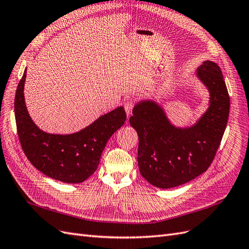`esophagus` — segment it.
<instances>
[{
  "label": "esophagus",
  "instance_id": "esophagus-1",
  "mask_svg": "<svg viewBox=\"0 0 249 249\" xmlns=\"http://www.w3.org/2000/svg\"><path fill=\"white\" fill-rule=\"evenodd\" d=\"M135 106V102L134 100L132 99H127L124 101V110L126 112V115L130 116L132 114V111H133V108Z\"/></svg>",
  "mask_w": 249,
  "mask_h": 249
}]
</instances>
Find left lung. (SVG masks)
Masks as SVG:
<instances>
[{
    "mask_svg": "<svg viewBox=\"0 0 249 249\" xmlns=\"http://www.w3.org/2000/svg\"><path fill=\"white\" fill-rule=\"evenodd\" d=\"M195 74L209 90L210 101L209 108L194 124L176 126L163 107L150 100L135 105L130 117L139 137L137 160L141 176L162 189L186 184L205 172L227 127L230 96L219 66L203 61Z\"/></svg>",
    "mask_w": 249,
    "mask_h": 249,
    "instance_id": "8db88e82",
    "label": "left lung"
}]
</instances>
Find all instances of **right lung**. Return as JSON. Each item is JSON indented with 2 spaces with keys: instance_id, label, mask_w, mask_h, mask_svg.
Listing matches in <instances>:
<instances>
[{
  "instance_id": "right-lung-1",
  "label": "right lung",
  "mask_w": 249,
  "mask_h": 249,
  "mask_svg": "<svg viewBox=\"0 0 249 249\" xmlns=\"http://www.w3.org/2000/svg\"><path fill=\"white\" fill-rule=\"evenodd\" d=\"M27 70L18 83L14 114L20 145L35 168L67 184H79L93 175L108 140L124 125L126 114L118 107L97 118L79 132L66 135L40 130L30 117L24 88Z\"/></svg>"
}]
</instances>
